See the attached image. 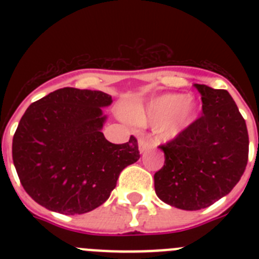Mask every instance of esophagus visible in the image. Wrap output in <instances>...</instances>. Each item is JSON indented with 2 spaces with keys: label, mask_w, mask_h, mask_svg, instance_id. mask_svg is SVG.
Masks as SVG:
<instances>
[{
  "label": "esophagus",
  "mask_w": 259,
  "mask_h": 259,
  "mask_svg": "<svg viewBox=\"0 0 259 259\" xmlns=\"http://www.w3.org/2000/svg\"><path fill=\"white\" fill-rule=\"evenodd\" d=\"M152 148H154V144L152 141L145 140V139H140L139 140V150H140V153L146 152V150L152 149Z\"/></svg>",
  "instance_id": "34e87169"
}]
</instances>
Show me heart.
I'll return each mask as SVG.
<instances>
[{
	"instance_id": "1",
	"label": "heart",
	"mask_w": 259,
	"mask_h": 259,
	"mask_svg": "<svg viewBox=\"0 0 259 259\" xmlns=\"http://www.w3.org/2000/svg\"><path fill=\"white\" fill-rule=\"evenodd\" d=\"M193 98L180 93H167L152 98L146 104H132L125 110V118L135 125H159L164 140H174L188 127L196 115Z\"/></svg>"
}]
</instances>
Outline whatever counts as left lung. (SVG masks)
<instances>
[{
	"label": "left lung",
	"instance_id": "obj_1",
	"mask_svg": "<svg viewBox=\"0 0 259 259\" xmlns=\"http://www.w3.org/2000/svg\"><path fill=\"white\" fill-rule=\"evenodd\" d=\"M202 115L161 145L164 164L154 174L155 193L182 210H201L227 196L248 163L246 123L230 93L194 84Z\"/></svg>",
	"mask_w": 259,
	"mask_h": 259
}]
</instances>
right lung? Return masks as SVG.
<instances>
[{
  "label": "right lung",
  "instance_id": "obj_1",
  "mask_svg": "<svg viewBox=\"0 0 259 259\" xmlns=\"http://www.w3.org/2000/svg\"><path fill=\"white\" fill-rule=\"evenodd\" d=\"M101 91L62 88L33 102L13 139L20 183L38 205L59 214L92 211L110 197L119 174L140 158L134 136L124 144L105 139Z\"/></svg>",
  "mask_w": 259,
  "mask_h": 259
}]
</instances>
